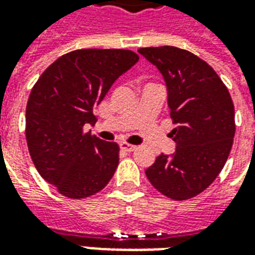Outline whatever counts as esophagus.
<instances>
[{
	"label": "esophagus",
	"instance_id": "1",
	"mask_svg": "<svg viewBox=\"0 0 255 255\" xmlns=\"http://www.w3.org/2000/svg\"><path fill=\"white\" fill-rule=\"evenodd\" d=\"M120 149L124 150V151H133V150H136V146L127 143V142H123V143H120Z\"/></svg>",
	"mask_w": 255,
	"mask_h": 255
}]
</instances>
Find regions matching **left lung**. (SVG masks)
Masks as SVG:
<instances>
[{
  "instance_id": "left-lung-1",
  "label": "left lung",
  "mask_w": 255,
  "mask_h": 255,
  "mask_svg": "<svg viewBox=\"0 0 255 255\" xmlns=\"http://www.w3.org/2000/svg\"><path fill=\"white\" fill-rule=\"evenodd\" d=\"M138 52L162 73L176 126L169 133L176 151L158 155L146 176L162 195L186 201L206 190L224 168L235 136L234 102L213 68L191 52L175 46Z\"/></svg>"
}]
</instances>
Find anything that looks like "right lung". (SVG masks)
<instances>
[{
    "instance_id": "1",
    "label": "right lung",
    "mask_w": 255,
    "mask_h": 255,
    "mask_svg": "<svg viewBox=\"0 0 255 255\" xmlns=\"http://www.w3.org/2000/svg\"><path fill=\"white\" fill-rule=\"evenodd\" d=\"M123 49H80L57 58L31 90L25 139L36 171L64 197L82 199L109 183L119 165V144L84 132L119 76L138 63Z\"/></svg>"
}]
</instances>
